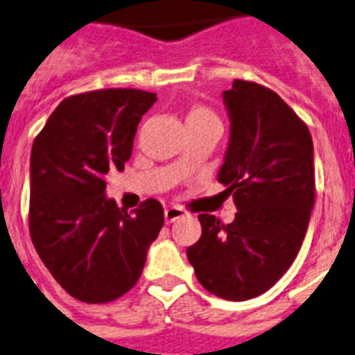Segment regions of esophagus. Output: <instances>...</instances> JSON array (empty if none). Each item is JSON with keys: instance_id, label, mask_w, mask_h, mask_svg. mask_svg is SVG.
Returning a JSON list of instances; mask_svg holds the SVG:
<instances>
[{"instance_id": "34e87169", "label": "esophagus", "mask_w": 355, "mask_h": 355, "mask_svg": "<svg viewBox=\"0 0 355 355\" xmlns=\"http://www.w3.org/2000/svg\"><path fill=\"white\" fill-rule=\"evenodd\" d=\"M184 216H187V210H183L181 207H168V209H165L166 223H174L175 219L184 218Z\"/></svg>"}]
</instances>
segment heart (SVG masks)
Segmentation results:
<instances>
[{
	"mask_svg": "<svg viewBox=\"0 0 355 355\" xmlns=\"http://www.w3.org/2000/svg\"><path fill=\"white\" fill-rule=\"evenodd\" d=\"M207 119H216V118H214L210 110H207V108H203V107H194L189 112V116H187V123H190V121H207Z\"/></svg>",
	"mask_w": 355,
	"mask_h": 355,
	"instance_id": "heart-1",
	"label": "heart"
}]
</instances>
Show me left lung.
Wrapping results in <instances>:
<instances>
[{
	"instance_id": "8db88e82",
	"label": "left lung",
	"mask_w": 355,
	"mask_h": 355,
	"mask_svg": "<svg viewBox=\"0 0 355 355\" xmlns=\"http://www.w3.org/2000/svg\"><path fill=\"white\" fill-rule=\"evenodd\" d=\"M230 137L218 181L234 194L236 218L199 214L201 237L187 248L196 277L228 301L274 286L301 248L314 207V143L276 92L236 79L223 92Z\"/></svg>"
}]
</instances>
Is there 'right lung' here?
<instances>
[{
  "label": "right lung",
  "mask_w": 355,
  "mask_h": 355,
  "mask_svg": "<svg viewBox=\"0 0 355 355\" xmlns=\"http://www.w3.org/2000/svg\"><path fill=\"white\" fill-rule=\"evenodd\" d=\"M156 101L136 89L72 96L32 145V243L52 277L85 303H108L136 285L165 221L156 199L134 214L119 209L105 181L125 168L137 125Z\"/></svg>",
  "instance_id": "right-lung-1"
}]
</instances>
